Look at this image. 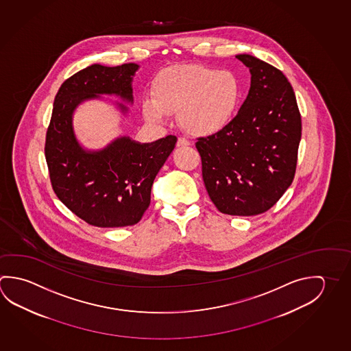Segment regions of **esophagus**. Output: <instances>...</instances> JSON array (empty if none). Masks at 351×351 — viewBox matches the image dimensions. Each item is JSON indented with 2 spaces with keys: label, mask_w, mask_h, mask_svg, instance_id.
Masks as SVG:
<instances>
[{
  "label": "esophagus",
  "mask_w": 351,
  "mask_h": 351,
  "mask_svg": "<svg viewBox=\"0 0 351 351\" xmlns=\"http://www.w3.org/2000/svg\"><path fill=\"white\" fill-rule=\"evenodd\" d=\"M191 143L186 139V138H178V147L182 148V147H189Z\"/></svg>",
  "instance_id": "1"
}]
</instances>
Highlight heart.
<instances>
[{
	"instance_id": "b5f03b06",
	"label": "heart",
	"mask_w": 351,
	"mask_h": 351,
	"mask_svg": "<svg viewBox=\"0 0 351 351\" xmlns=\"http://www.w3.org/2000/svg\"><path fill=\"white\" fill-rule=\"evenodd\" d=\"M154 97L143 101L144 117L164 122L178 112L180 123L196 136H212L232 122L241 99V85L229 70L178 65L162 70L153 82Z\"/></svg>"
}]
</instances>
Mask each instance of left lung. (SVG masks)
<instances>
[{
	"mask_svg": "<svg viewBox=\"0 0 351 351\" xmlns=\"http://www.w3.org/2000/svg\"><path fill=\"white\" fill-rule=\"evenodd\" d=\"M235 58L252 75L247 97L224 130L199 138L196 148L218 210L255 215L270 209L293 181L301 114L282 71L249 54Z\"/></svg>",
	"mask_w": 351,
	"mask_h": 351,
	"instance_id": "obj_1",
	"label": "left lung"
}]
</instances>
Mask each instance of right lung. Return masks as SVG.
I'll use <instances>...</instances> for the list:
<instances>
[{"mask_svg": "<svg viewBox=\"0 0 351 351\" xmlns=\"http://www.w3.org/2000/svg\"><path fill=\"white\" fill-rule=\"evenodd\" d=\"M136 62L119 66L93 64L69 77L56 93L45 141V159L58 198L91 226H134L150 204L154 178L178 138L167 136L153 143H139L128 136L114 138L101 149H87L75 133L74 113L87 101H112L122 119L133 105Z\"/></svg>", "mask_w": 351, "mask_h": 351, "instance_id": "add662e5", "label": "right lung"}]
</instances>
